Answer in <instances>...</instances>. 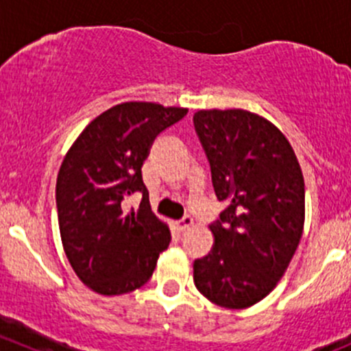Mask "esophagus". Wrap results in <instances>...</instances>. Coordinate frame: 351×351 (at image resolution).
<instances>
[{"mask_svg": "<svg viewBox=\"0 0 351 351\" xmlns=\"http://www.w3.org/2000/svg\"><path fill=\"white\" fill-rule=\"evenodd\" d=\"M193 226V219L190 217V215H185V217L182 219V221H178L176 222V229H178L180 232H183V231H189L190 228H192Z\"/></svg>", "mask_w": 351, "mask_h": 351, "instance_id": "esophagus-1", "label": "esophagus"}]
</instances>
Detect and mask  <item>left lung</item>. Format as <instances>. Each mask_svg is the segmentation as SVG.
Here are the masks:
<instances>
[{
  "instance_id": "left-lung-1",
  "label": "left lung",
  "mask_w": 351,
  "mask_h": 351,
  "mask_svg": "<svg viewBox=\"0 0 351 351\" xmlns=\"http://www.w3.org/2000/svg\"><path fill=\"white\" fill-rule=\"evenodd\" d=\"M193 125L215 195L228 202L210 226V253L193 261V282L210 302L246 309L275 289L302 238V169L280 129L256 113L198 110Z\"/></svg>"
}]
</instances>
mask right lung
<instances>
[{
    "instance_id": "obj_1",
    "label": "right lung",
    "mask_w": 351,
    "mask_h": 351,
    "mask_svg": "<svg viewBox=\"0 0 351 351\" xmlns=\"http://www.w3.org/2000/svg\"><path fill=\"white\" fill-rule=\"evenodd\" d=\"M189 108L125 101L91 120L64 156L56 183L66 256L84 285L101 295L139 289L153 275L169 228L153 214L143 162L161 130ZM143 195L137 211L123 202Z\"/></svg>"
}]
</instances>
